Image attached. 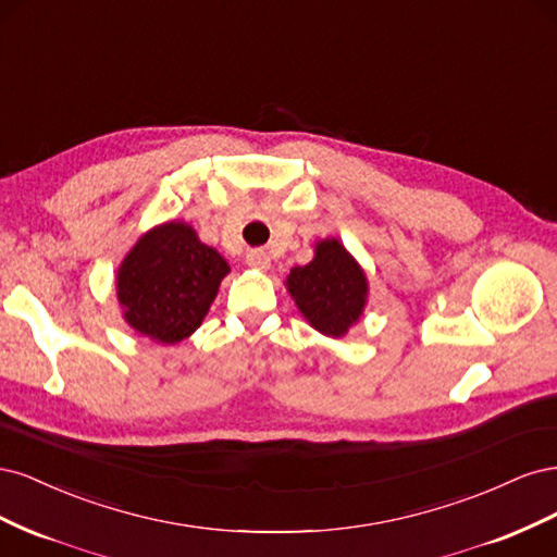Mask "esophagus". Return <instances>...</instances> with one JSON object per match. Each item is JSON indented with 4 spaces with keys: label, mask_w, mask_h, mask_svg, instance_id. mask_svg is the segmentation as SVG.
Returning a JSON list of instances; mask_svg holds the SVG:
<instances>
[{
    "label": "esophagus",
    "mask_w": 557,
    "mask_h": 557,
    "mask_svg": "<svg viewBox=\"0 0 557 557\" xmlns=\"http://www.w3.org/2000/svg\"><path fill=\"white\" fill-rule=\"evenodd\" d=\"M246 264L250 267V269H258V272H267L269 269V256L264 250H260V248H252V250H248L246 252Z\"/></svg>",
    "instance_id": "obj_1"
}]
</instances>
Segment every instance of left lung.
Listing matches in <instances>:
<instances>
[{
    "label": "left lung",
    "instance_id": "8db88e82",
    "mask_svg": "<svg viewBox=\"0 0 557 557\" xmlns=\"http://www.w3.org/2000/svg\"><path fill=\"white\" fill-rule=\"evenodd\" d=\"M285 290L307 323L330 339H342L360 323L369 299V281L360 262L339 239H318L313 260L293 267Z\"/></svg>",
    "mask_w": 557,
    "mask_h": 557
}]
</instances>
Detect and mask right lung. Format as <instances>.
Instances as JSON below:
<instances>
[{"label": "right lung", "mask_w": 557, "mask_h": 557, "mask_svg": "<svg viewBox=\"0 0 557 557\" xmlns=\"http://www.w3.org/2000/svg\"><path fill=\"white\" fill-rule=\"evenodd\" d=\"M227 274V260L193 225L166 221L144 232L117 264L115 297L134 332L174 346L201 325Z\"/></svg>", "instance_id": "add662e5"}]
</instances>
